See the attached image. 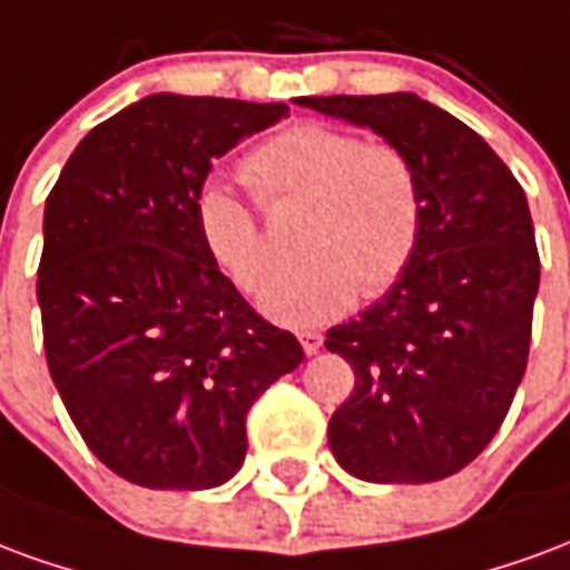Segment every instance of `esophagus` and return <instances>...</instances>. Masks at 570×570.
Segmentation results:
<instances>
[{"label": "esophagus", "instance_id": "esophagus-1", "mask_svg": "<svg viewBox=\"0 0 570 570\" xmlns=\"http://www.w3.org/2000/svg\"><path fill=\"white\" fill-rule=\"evenodd\" d=\"M297 336H301V346L306 355H315V352L322 348V343H325V336L318 334V331H301Z\"/></svg>", "mask_w": 570, "mask_h": 570}]
</instances>
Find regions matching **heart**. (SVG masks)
Instances as JSON below:
<instances>
[{"label":"heart","instance_id":"1","mask_svg":"<svg viewBox=\"0 0 570 570\" xmlns=\"http://www.w3.org/2000/svg\"><path fill=\"white\" fill-rule=\"evenodd\" d=\"M243 176L269 212L306 206L301 264L261 291V309L306 327L346 313L355 294L382 297L404 276L425 230V185L406 148L327 124H294L245 157ZM218 181L197 194V230L209 257L243 291L273 269L264 212Z\"/></svg>","mask_w":570,"mask_h":570}]
</instances>
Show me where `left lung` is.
I'll list each match as a JSON object with an SVG mask.
<instances>
[{"label":"left lung","mask_w":570,"mask_h":570,"mask_svg":"<svg viewBox=\"0 0 570 570\" xmlns=\"http://www.w3.org/2000/svg\"><path fill=\"white\" fill-rule=\"evenodd\" d=\"M416 160L425 230L401 282L327 331L355 389L327 425L367 483H434L471 464L513 404L531 346L541 257L525 190L483 136L413 94L303 97Z\"/></svg>","instance_id":"left-lung-1"}]
</instances>
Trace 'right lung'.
Wrapping results in <instances>:
<instances>
[{
  "label": "right lung",
  "mask_w": 570,
  "mask_h": 570,
  "mask_svg": "<svg viewBox=\"0 0 570 570\" xmlns=\"http://www.w3.org/2000/svg\"><path fill=\"white\" fill-rule=\"evenodd\" d=\"M282 118L285 102L154 94L87 132L48 194V371L90 452L130 483H227L252 404L303 361L212 261L194 215L212 160Z\"/></svg>",
  "instance_id": "add662e5"
}]
</instances>
